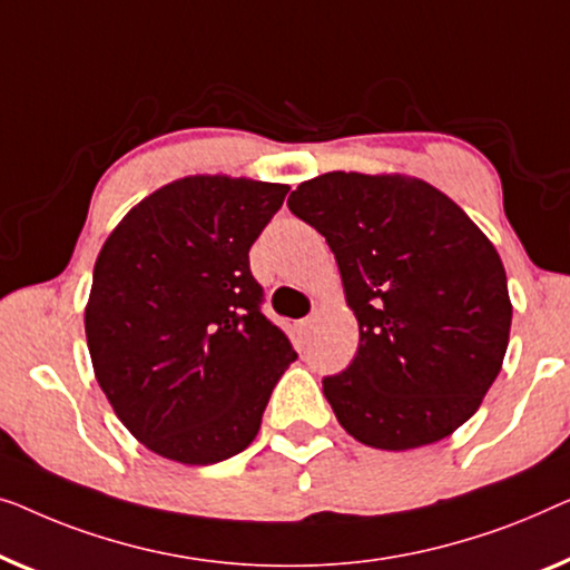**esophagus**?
Wrapping results in <instances>:
<instances>
[{
    "instance_id": "1",
    "label": "esophagus",
    "mask_w": 570,
    "mask_h": 570,
    "mask_svg": "<svg viewBox=\"0 0 570 570\" xmlns=\"http://www.w3.org/2000/svg\"><path fill=\"white\" fill-rule=\"evenodd\" d=\"M315 323H317V315H312V317H304L302 323H299V331H302V333H309L312 327H315Z\"/></svg>"
}]
</instances>
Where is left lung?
<instances>
[{"instance_id":"8db88e82","label":"left lung","mask_w":570,"mask_h":570,"mask_svg":"<svg viewBox=\"0 0 570 570\" xmlns=\"http://www.w3.org/2000/svg\"><path fill=\"white\" fill-rule=\"evenodd\" d=\"M338 263L358 351L323 392L356 442L387 452L462 426L501 372L511 299L501 255L452 198L400 173H325L288 196Z\"/></svg>"}]
</instances>
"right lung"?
<instances>
[{"instance_id": "1", "label": "right lung", "mask_w": 570, "mask_h": 570, "mask_svg": "<svg viewBox=\"0 0 570 570\" xmlns=\"http://www.w3.org/2000/svg\"><path fill=\"white\" fill-rule=\"evenodd\" d=\"M288 186L188 175L157 188L95 261L85 333L118 419L165 460L214 464L258 436L296 354L261 312L250 247Z\"/></svg>"}]
</instances>
